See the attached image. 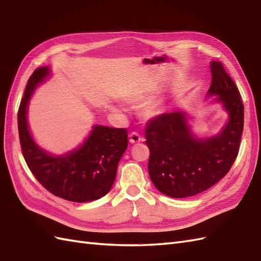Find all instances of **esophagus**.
I'll return each instance as SVG.
<instances>
[{"instance_id":"34e87169","label":"esophagus","mask_w":261,"mask_h":261,"mask_svg":"<svg viewBox=\"0 0 261 261\" xmlns=\"http://www.w3.org/2000/svg\"><path fill=\"white\" fill-rule=\"evenodd\" d=\"M129 141H130V143L133 144V143L142 142V141H144V140L141 136L138 135L137 132H132V133H130V136H129Z\"/></svg>"}]
</instances>
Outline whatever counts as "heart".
<instances>
[{
	"label": "heart",
	"instance_id": "b5f03b06",
	"mask_svg": "<svg viewBox=\"0 0 261 261\" xmlns=\"http://www.w3.org/2000/svg\"><path fill=\"white\" fill-rule=\"evenodd\" d=\"M145 98L143 97V96H140V97H136V98H133L132 99V102H141V101H143ZM145 113H146V116H153V113H154V110H153L152 108H148L146 109V111H145Z\"/></svg>",
	"mask_w": 261,
	"mask_h": 261
}]
</instances>
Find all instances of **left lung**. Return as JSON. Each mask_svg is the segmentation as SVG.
Returning <instances> with one entry per match:
<instances>
[{"label":"left lung","instance_id":"left-lung-1","mask_svg":"<svg viewBox=\"0 0 261 261\" xmlns=\"http://www.w3.org/2000/svg\"><path fill=\"white\" fill-rule=\"evenodd\" d=\"M207 98L222 103L228 115L217 135L200 138L192 130L190 113L178 111L152 119L145 128L150 150L149 175L164 195L183 198L215 185L230 170L244 129V105L232 79L219 62H211Z\"/></svg>","mask_w":261,"mask_h":261}]
</instances>
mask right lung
<instances>
[{"label":"right lung","instance_id":"1","mask_svg":"<svg viewBox=\"0 0 261 261\" xmlns=\"http://www.w3.org/2000/svg\"><path fill=\"white\" fill-rule=\"evenodd\" d=\"M51 73L39 67L30 77L17 113L18 136L30 170L44 188L55 196L76 203L92 202L105 196L117 175L120 159L128 148L125 129L93 125L78 148L64 154H51L39 146L30 131V99Z\"/></svg>","mask_w":261,"mask_h":261}]
</instances>
